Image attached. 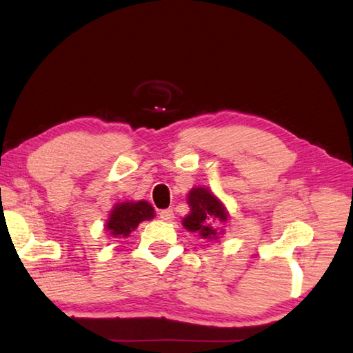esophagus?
<instances>
[{
    "mask_svg": "<svg viewBox=\"0 0 353 353\" xmlns=\"http://www.w3.org/2000/svg\"><path fill=\"white\" fill-rule=\"evenodd\" d=\"M159 219H162L163 221H171L174 219V214H172L171 209H163V211L159 212Z\"/></svg>",
    "mask_w": 353,
    "mask_h": 353,
    "instance_id": "1",
    "label": "esophagus"
}]
</instances>
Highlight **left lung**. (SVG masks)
Here are the masks:
<instances>
[{
	"instance_id": "obj_1",
	"label": "left lung",
	"mask_w": 353,
	"mask_h": 353,
	"mask_svg": "<svg viewBox=\"0 0 353 353\" xmlns=\"http://www.w3.org/2000/svg\"><path fill=\"white\" fill-rule=\"evenodd\" d=\"M190 214L183 216L182 224L186 230L197 234L209 241H216L224 230L220 224H226L229 212L223 201L206 186H197L188 192Z\"/></svg>"
}]
</instances>
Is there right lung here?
I'll return each mask as SVG.
<instances>
[{
    "label": "right lung",
    "instance_id": "right-lung-1",
    "mask_svg": "<svg viewBox=\"0 0 353 353\" xmlns=\"http://www.w3.org/2000/svg\"><path fill=\"white\" fill-rule=\"evenodd\" d=\"M153 216L154 209L145 200L121 201L110 209L104 229L114 238H127L139 226V223L152 220Z\"/></svg>",
    "mask_w": 353,
    "mask_h": 353
}]
</instances>
